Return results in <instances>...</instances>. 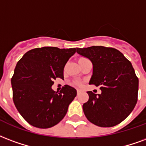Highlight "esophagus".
<instances>
[{"label":"esophagus","instance_id":"1","mask_svg":"<svg viewBox=\"0 0 146 146\" xmlns=\"http://www.w3.org/2000/svg\"><path fill=\"white\" fill-rule=\"evenodd\" d=\"M82 90H77V94H81Z\"/></svg>","mask_w":146,"mask_h":146}]
</instances>
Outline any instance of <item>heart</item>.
Returning a JSON list of instances; mask_svg holds the SVG:
<instances>
[{"label":"heart","mask_w":146,"mask_h":146,"mask_svg":"<svg viewBox=\"0 0 146 146\" xmlns=\"http://www.w3.org/2000/svg\"><path fill=\"white\" fill-rule=\"evenodd\" d=\"M84 59V58H80V59ZM79 59V60H80ZM73 85H74V86H76V87H78V86H80L81 85V83L80 81H74L73 83Z\"/></svg>","instance_id":"heart-1"}]
</instances>
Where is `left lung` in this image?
Masks as SVG:
<instances>
[{"label": "left lung", "instance_id": "1", "mask_svg": "<svg viewBox=\"0 0 146 146\" xmlns=\"http://www.w3.org/2000/svg\"><path fill=\"white\" fill-rule=\"evenodd\" d=\"M76 52L93 64L90 84L101 90L100 94L88 91L83 105L88 121L99 127H113L133 111L138 100L139 79L130 61L117 49L104 46L77 48Z\"/></svg>", "mask_w": 146, "mask_h": 146}]
</instances>
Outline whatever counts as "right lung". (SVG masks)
I'll return each instance as SVG.
<instances>
[{
  "label": "right lung",
  "instance_id": "obj_1",
  "mask_svg": "<svg viewBox=\"0 0 146 146\" xmlns=\"http://www.w3.org/2000/svg\"><path fill=\"white\" fill-rule=\"evenodd\" d=\"M76 48L42 47L29 50L18 62L11 78L13 100L24 119L39 128H51L65 117L76 90L65 85L59 93L53 80L63 79V70Z\"/></svg>",
  "mask_w": 146,
  "mask_h": 146
}]
</instances>
